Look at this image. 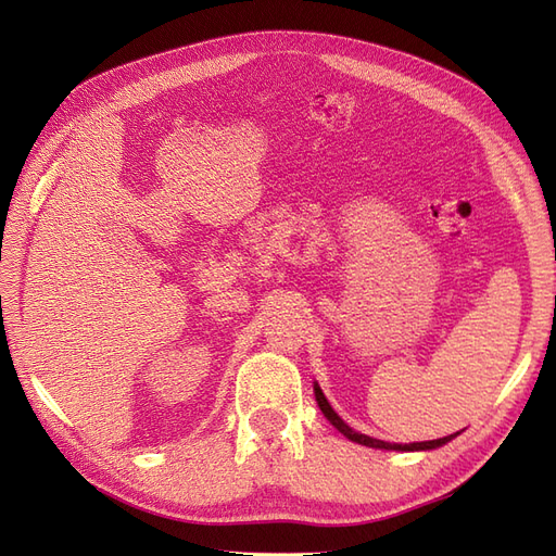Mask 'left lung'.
<instances>
[{
	"mask_svg": "<svg viewBox=\"0 0 556 556\" xmlns=\"http://www.w3.org/2000/svg\"><path fill=\"white\" fill-rule=\"evenodd\" d=\"M315 401H317V406H319V410L325 413V417L329 419V422L339 429L343 435H348L350 441H355V443H359V445H368V447H380V450H406V452H413V450H433V447H441V445H445L447 441H452L454 435L457 433H452V435H445V439H439V441H425V443H408V445H399V443H384V441H378V439H371V435H364V433H357V431H352L343 419L333 413V408L329 406V401L325 399V394H323V390H319V387L315 384Z\"/></svg>",
	"mask_w": 556,
	"mask_h": 556,
	"instance_id": "1",
	"label": "left lung"
}]
</instances>
